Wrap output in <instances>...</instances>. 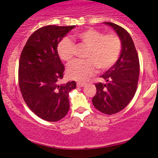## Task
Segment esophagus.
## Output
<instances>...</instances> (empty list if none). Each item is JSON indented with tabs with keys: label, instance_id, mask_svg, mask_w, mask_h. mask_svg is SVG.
Instances as JSON below:
<instances>
[{
	"label": "esophagus",
	"instance_id": "obj_1",
	"mask_svg": "<svg viewBox=\"0 0 158 158\" xmlns=\"http://www.w3.org/2000/svg\"><path fill=\"white\" fill-rule=\"evenodd\" d=\"M86 84L85 83H82V82H77V86L78 87H84V86H86Z\"/></svg>",
	"mask_w": 158,
	"mask_h": 158
}]
</instances>
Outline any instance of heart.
Segmentation results:
<instances>
[{
    "label": "heart",
    "instance_id": "obj_1",
    "mask_svg": "<svg viewBox=\"0 0 158 158\" xmlns=\"http://www.w3.org/2000/svg\"><path fill=\"white\" fill-rule=\"evenodd\" d=\"M74 38L89 47L85 60H74L67 67V75L71 79L79 81L87 80L100 69H108L117 61L122 50V42L115 33L104 34L98 30L89 29L74 34ZM57 54L60 58L69 63L73 60L75 45L68 38H63L57 45Z\"/></svg>",
    "mask_w": 158,
    "mask_h": 158
}]
</instances>
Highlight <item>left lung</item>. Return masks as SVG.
<instances>
[{
  "mask_svg": "<svg viewBox=\"0 0 158 158\" xmlns=\"http://www.w3.org/2000/svg\"><path fill=\"white\" fill-rule=\"evenodd\" d=\"M104 23L116 31L121 40L122 51L116 63L100 76L105 84H95L97 92L92 101L100 112L112 115L123 110L135 95L139 62L134 41L127 31L113 23Z\"/></svg>",
  "mask_w": 158,
  "mask_h": 158,
  "instance_id": "obj_1",
  "label": "left lung"
}]
</instances>
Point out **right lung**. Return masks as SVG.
<instances>
[{
	"label": "right lung",
	"instance_id": "right-lung-1",
	"mask_svg": "<svg viewBox=\"0 0 158 158\" xmlns=\"http://www.w3.org/2000/svg\"><path fill=\"white\" fill-rule=\"evenodd\" d=\"M74 27H42L29 37L21 54V93L28 107L45 121H59L69 110V93L76 88V82L58 84L65 68L56 48L62 39Z\"/></svg>",
	"mask_w": 158,
	"mask_h": 158
}]
</instances>
